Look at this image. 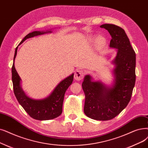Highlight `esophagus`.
I'll list each match as a JSON object with an SVG mask.
<instances>
[{"instance_id": "obj_1", "label": "esophagus", "mask_w": 148, "mask_h": 148, "mask_svg": "<svg viewBox=\"0 0 148 148\" xmlns=\"http://www.w3.org/2000/svg\"><path fill=\"white\" fill-rule=\"evenodd\" d=\"M84 77V72L81 69H78L75 71L74 74V79L76 80H81Z\"/></svg>"}]
</instances>
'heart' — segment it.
Segmentation results:
<instances>
[{"label": "heart", "instance_id": "1", "mask_svg": "<svg viewBox=\"0 0 148 148\" xmlns=\"http://www.w3.org/2000/svg\"><path fill=\"white\" fill-rule=\"evenodd\" d=\"M94 39H95V38H92V40H94ZM97 42L98 46H99V47H103V46L105 45L106 40H105V38L104 37H99L98 38H97Z\"/></svg>", "mask_w": 148, "mask_h": 148}]
</instances>
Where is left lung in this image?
<instances>
[{
	"instance_id": "1",
	"label": "left lung",
	"mask_w": 148,
	"mask_h": 148,
	"mask_svg": "<svg viewBox=\"0 0 148 148\" xmlns=\"http://www.w3.org/2000/svg\"><path fill=\"white\" fill-rule=\"evenodd\" d=\"M111 36L110 47L117 49L112 63L114 80L111 86L85 76L82 88L85 94L84 112L92 119L105 121L114 119L126 107L136 83V53L125 30L113 24L100 26Z\"/></svg>"
}]
</instances>
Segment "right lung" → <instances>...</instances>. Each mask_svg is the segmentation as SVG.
Returning a JSON list of instances; mask_svg holds the SVG:
<instances>
[{
	"label": "right lung",
	"instance_id": "right-lung-1",
	"mask_svg": "<svg viewBox=\"0 0 148 148\" xmlns=\"http://www.w3.org/2000/svg\"><path fill=\"white\" fill-rule=\"evenodd\" d=\"M48 33H51V31L32 32L23 38L18 45H20L27 38ZM17 48L18 47H16L15 50L13 64L11 69L14 92L17 101L29 116L34 119L48 120L59 117L62 112L64 95L66 89L72 84L74 74L61 81L47 98L42 100L32 99L25 94L22 89L21 85V79L14 66V60L17 52Z\"/></svg>",
	"mask_w": 148,
	"mask_h": 148
}]
</instances>
